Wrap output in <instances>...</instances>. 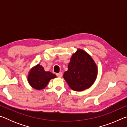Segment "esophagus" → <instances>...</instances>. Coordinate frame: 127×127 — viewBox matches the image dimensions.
Returning a JSON list of instances; mask_svg holds the SVG:
<instances>
[{"mask_svg": "<svg viewBox=\"0 0 127 127\" xmlns=\"http://www.w3.org/2000/svg\"><path fill=\"white\" fill-rule=\"evenodd\" d=\"M56 75H57V76L58 77H62V76H63V74H62V72H60V73H59L56 74Z\"/></svg>", "mask_w": 127, "mask_h": 127, "instance_id": "34e87169", "label": "esophagus"}]
</instances>
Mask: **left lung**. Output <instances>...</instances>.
Here are the masks:
<instances>
[{
    "label": "left lung",
    "mask_w": 127,
    "mask_h": 127,
    "mask_svg": "<svg viewBox=\"0 0 127 127\" xmlns=\"http://www.w3.org/2000/svg\"><path fill=\"white\" fill-rule=\"evenodd\" d=\"M97 68L92 58L81 49L73 54L63 77L73 90L82 91L90 88L97 77Z\"/></svg>",
    "instance_id": "1"
}]
</instances>
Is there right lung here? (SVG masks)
Masks as SVG:
<instances>
[{"instance_id": "obj_1", "label": "right lung", "mask_w": 127, "mask_h": 127, "mask_svg": "<svg viewBox=\"0 0 127 127\" xmlns=\"http://www.w3.org/2000/svg\"><path fill=\"white\" fill-rule=\"evenodd\" d=\"M55 77L54 74L45 72L41 65L37 64L30 71L28 81L33 89L40 90L45 88L49 81Z\"/></svg>"}]
</instances>
